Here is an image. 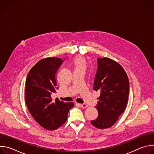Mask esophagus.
<instances>
[{"mask_svg":"<svg viewBox=\"0 0 154 154\" xmlns=\"http://www.w3.org/2000/svg\"><path fill=\"white\" fill-rule=\"evenodd\" d=\"M79 105L81 108H86L88 106L87 104H86V103H79Z\"/></svg>","mask_w":154,"mask_h":154,"instance_id":"1","label":"esophagus"}]
</instances>
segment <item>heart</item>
<instances>
[{
    "mask_svg": "<svg viewBox=\"0 0 154 154\" xmlns=\"http://www.w3.org/2000/svg\"><path fill=\"white\" fill-rule=\"evenodd\" d=\"M74 64L77 70L85 71L86 68V61L82 56H77L74 58Z\"/></svg>",
    "mask_w": 154,
    "mask_h": 154,
    "instance_id": "heart-1",
    "label": "heart"
}]
</instances>
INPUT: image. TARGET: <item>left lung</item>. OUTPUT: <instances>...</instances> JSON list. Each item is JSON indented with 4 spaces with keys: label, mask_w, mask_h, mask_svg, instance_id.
I'll return each mask as SVG.
<instances>
[{
    "label": "left lung",
    "mask_w": 154,
    "mask_h": 154,
    "mask_svg": "<svg viewBox=\"0 0 154 154\" xmlns=\"http://www.w3.org/2000/svg\"><path fill=\"white\" fill-rule=\"evenodd\" d=\"M94 90L100 94L95 106L98 117L91 121L100 129L112 127L125 110L129 95V81L121 66L108 58H97Z\"/></svg>",
    "instance_id": "obj_1"
}]
</instances>
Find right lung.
<instances>
[{
	"mask_svg": "<svg viewBox=\"0 0 154 154\" xmlns=\"http://www.w3.org/2000/svg\"><path fill=\"white\" fill-rule=\"evenodd\" d=\"M63 60L49 57L39 61L29 71L26 80L25 99L30 114L42 127L54 130L64 124L74 103L64 102L58 98L52 100L51 94L57 93V72Z\"/></svg>",
	"mask_w": 154,
	"mask_h": 154,
	"instance_id": "right-lung-1",
	"label": "right lung"
}]
</instances>
